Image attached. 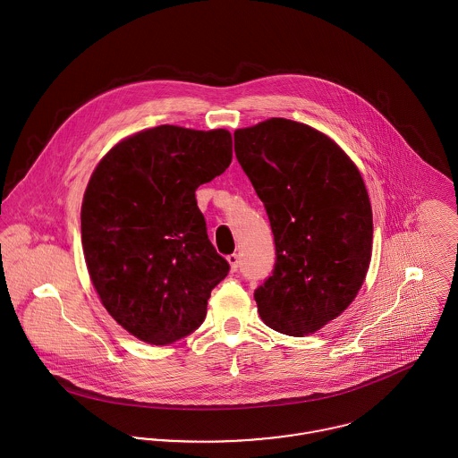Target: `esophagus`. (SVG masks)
<instances>
[{
	"label": "esophagus",
	"mask_w": 458,
	"mask_h": 458,
	"mask_svg": "<svg viewBox=\"0 0 458 458\" xmlns=\"http://www.w3.org/2000/svg\"><path fill=\"white\" fill-rule=\"evenodd\" d=\"M227 262H229V266H231V271H236V269L240 267V258H238V254L229 256Z\"/></svg>",
	"instance_id": "1"
}]
</instances>
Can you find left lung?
Masks as SVG:
<instances>
[{
  "mask_svg": "<svg viewBox=\"0 0 458 458\" xmlns=\"http://www.w3.org/2000/svg\"><path fill=\"white\" fill-rule=\"evenodd\" d=\"M259 196L276 261L254 298L266 327L312 335L361 289L372 259V206L356 164L327 133L285 118L234 131Z\"/></svg>",
  "mask_w": 458,
  "mask_h": 458,
  "instance_id": "8db88e82",
  "label": "left lung"
}]
</instances>
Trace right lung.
I'll use <instances>...</instances> for the list:
<instances>
[{"mask_svg":"<svg viewBox=\"0 0 458 458\" xmlns=\"http://www.w3.org/2000/svg\"><path fill=\"white\" fill-rule=\"evenodd\" d=\"M231 160L225 129L160 125L97 164L81 206L82 252L104 309L135 338L167 345L204 321L229 264L208 240L196 191Z\"/></svg>","mask_w":458,"mask_h":458,"instance_id":"add662e5","label":"right lung"}]
</instances>
